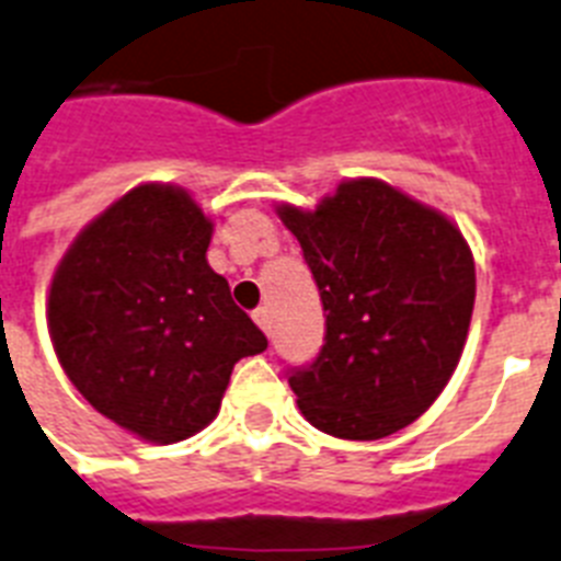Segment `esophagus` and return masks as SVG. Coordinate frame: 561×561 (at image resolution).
I'll list each match as a JSON object with an SVG mask.
<instances>
[{
    "mask_svg": "<svg viewBox=\"0 0 561 561\" xmlns=\"http://www.w3.org/2000/svg\"><path fill=\"white\" fill-rule=\"evenodd\" d=\"M254 323H257V327H261L263 332H266V335H270L272 332V312L266 307H261V309H254Z\"/></svg>",
    "mask_w": 561,
    "mask_h": 561,
    "instance_id": "34e87169",
    "label": "esophagus"
}]
</instances>
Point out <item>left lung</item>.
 Wrapping results in <instances>:
<instances>
[{
  "label": "left lung",
  "instance_id": "1",
  "mask_svg": "<svg viewBox=\"0 0 561 561\" xmlns=\"http://www.w3.org/2000/svg\"><path fill=\"white\" fill-rule=\"evenodd\" d=\"M327 312V344L289 378L304 419L350 442L413 424L456 373L476 263L450 217L375 178L344 180L312 211L280 203Z\"/></svg>",
  "mask_w": 561,
  "mask_h": 561
}]
</instances>
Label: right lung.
I'll use <instances>...</instances> for the list:
<instances>
[{"label": "right lung", "instance_id": "obj_1", "mask_svg": "<svg viewBox=\"0 0 561 561\" xmlns=\"http://www.w3.org/2000/svg\"><path fill=\"white\" fill-rule=\"evenodd\" d=\"M215 224L186 188L142 183L73 238L48 291L65 375L96 413L151 444L201 433L266 335L206 261Z\"/></svg>", "mask_w": 561, "mask_h": 561}]
</instances>
